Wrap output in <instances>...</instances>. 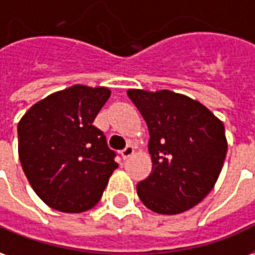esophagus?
<instances>
[{"instance_id": "esophagus-1", "label": "esophagus", "mask_w": 255, "mask_h": 255, "mask_svg": "<svg viewBox=\"0 0 255 255\" xmlns=\"http://www.w3.org/2000/svg\"><path fill=\"white\" fill-rule=\"evenodd\" d=\"M133 153H134V148L131 145H126L125 149L121 150V156H122L124 159H128V157H130Z\"/></svg>"}]
</instances>
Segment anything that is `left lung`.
<instances>
[{
    "label": "left lung",
    "mask_w": 255,
    "mask_h": 255,
    "mask_svg": "<svg viewBox=\"0 0 255 255\" xmlns=\"http://www.w3.org/2000/svg\"><path fill=\"white\" fill-rule=\"evenodd\" d=\"M128 96L149 130L152 172L137 183L150 211L176 215L213 189L227 153L224 125L200 102L167 89H129Z\"/></svg>",
    "instance_id": "1"
}]
</instances>
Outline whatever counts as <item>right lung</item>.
Instances as JSON below:
<instances>
[{
  "mask_svg": "<svg viewBox=\"0 0 255 255\" xmlns=\"http://www.w3.org/2000/svg\"><path fill=\"white\" fill-rule=\"evenodd\" d=\"M110 95L105 87L76 84L35 103L18 122L24 174L55 211L81 213L94 208L118 167L106 135L92 125Z\"/></svg>",
  "mask_w": 255,
  "mask_h": 255,
  "instance_id": "right-lung-1",
  "label": "right lung"
}]
</instances>
